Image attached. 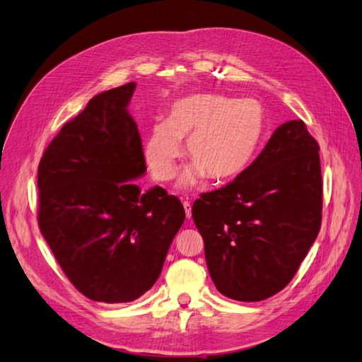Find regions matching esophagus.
<instances>
[{
	"label": "esophagus",
	"instance_id": "1",
	"mask_svg": "<svg viewBox=\"0 0 362 362\" xmlns=\"http://www.w3.org/2000/svg\"><path fill=\"white\" fill-rule=\"evenodd\" d=\"M182 205H184V210H185V216H187V218H190L192 217V204H190V201L184 199Z\"/></svg>",
	"mask_w": 362,
	"mask_h": 362
}]
</instances>
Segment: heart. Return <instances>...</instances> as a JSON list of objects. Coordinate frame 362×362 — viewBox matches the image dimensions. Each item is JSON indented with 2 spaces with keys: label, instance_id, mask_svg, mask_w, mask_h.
I'll return each instance as SVG.
<instances>
[{
  "label": "heart",
  "instance_id": "heart-1",
  "mask_svg": "<svg viewBox=\"0 0 362 362\" xmlns=\"http://www.w3.org/2000/svg\"><path fill=\"white\" fill-rule=\"evenodd\" d=\"M266 128L264 110L255 100H235L217 93H196L173 103L166 120L151 127L145 158L152 177L169 181L187 140L193 161L180 184L192 187L205 173L225 181L242 173L254 158Z\"/></svg>",
  "mask_w": 362,
  "mask_h": 362
}]
</instances>
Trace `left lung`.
<instances>
[{
    "mask_svg": "<svg viewBox=\"0 0 362 362\" xmlns=\"http://www.w3.org/2000/svg\"><path fill=\"white\" fill-rule=\"evenodd\" d=\"M319 149L302 120H288L233 182L194 201L208 272L226 298L264 300L296 275L320 231Z\"/></svg>",
    "mask_w": 362,
    "mask_h": 362,
    "instance_id": "obj_1",
    "label": "left lung"
}]
</instances>
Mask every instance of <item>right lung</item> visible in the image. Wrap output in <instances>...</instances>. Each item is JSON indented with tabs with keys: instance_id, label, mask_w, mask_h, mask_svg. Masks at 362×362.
Returning a JSON list of instances; mask_svg holds the SVG:
<instances>
[{
	"instance_id": "right-lung-1",
	"label": "right lung",
	"mask_w": 362,
	"mask_h": 362,
	"mask_svg": "<svg viewBox=\"0 0 362 362\" xmlns=\"http://www.w3.org/2000/svg\"><path fill=\"white\" fill-rule=\"evenodd\" d=\"M136 83L98 93L64 124L37 169L39 228L64 275L96 302H133L158 279L185 218L177 196L141 193Z\"/></svg>"
}]
</instances>
